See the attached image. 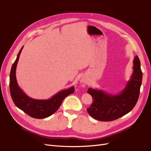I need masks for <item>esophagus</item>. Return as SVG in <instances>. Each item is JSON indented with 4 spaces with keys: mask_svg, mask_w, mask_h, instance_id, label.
<instances>
[{
    "mask_svg": "<svg viewBox=\"0 0 151 151\" xmlns=\"http://www.w3.org/2000/svg\"><path fill=\"white\" fill-rule=\"evenodd\" d=\"M80 83H81V86L84 88V87L86 86V85L87 84L88 81H87V80L86 79V78H84V77H82L81 78V80H80Z\"/></svg>",
    "mask_w": 151,
    "mask_h": 151,
    "instance_id": "esophagus-1",
    "label": "esophagus"
}]
</instances>
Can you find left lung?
Instances as JSON below:
<instances>
[{"label":"left lung","instance_id":"left-lung-1","mask_svg":"<svg viewBox=\"0 0 151 151\" xmlns=\"http://www.w3.org/2000/svg\"><path fill=\"white\" fill-rule=\"evenodd\" d=\"M141 63L137 55L133 60V71L130 80L119 94H110L101 89L89 88L88 93L93 97V103L87 112L94 119L110 122L129 113L138 100L142 83Z\"/></svg>","mask_w":151,"mask_h":151}]
</instances>
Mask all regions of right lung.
Instances as JSON below:
<instances>
[{"label":"right lung","mask_w":151,"mask_h":151,"mask_svg":"<svg viewBox=\"0 0 151 151\" xmlns=\"http://www.w3.org/2000/svg\"><path fill=\"white\" fill-rule=\"evenodd\" d=\"M23 48V46L19 51L11 68L9 84L10 95L15 106L24 113L35 119H45L56 112L65 98L74 93L75 88L71 86L67 89L62 90L49 99L39 100L28 97L19 87L16 78L17 65Z\"/></svg>","instance_id":"right-lung-1"}]
</instances>
